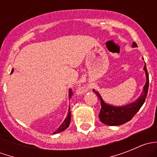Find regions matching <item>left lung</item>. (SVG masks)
I'll use <instances>...</instances> for the list:
<instances>
[{"label": "left lung", "mask_w": 157, "mask_h": 157, "mask_svg": "<svg viewBox=\"0 0 157 157\" xmlns=\"http://www.w3.org/2000/svg\"><path fill=\"white\" fill-rule=\"evenodd\" d=\"M136 46H137V44L134 42L133 47ZM144 69L146 72L147 83L145 84L144 87L142 95L135 102H133V103L129 104V105H125L124 107H115L106 105L102 101V98L99 96V93L96 90H93V92L96 93L98 99H100L101 101L102 108H101L100 112H99V118L102 123L111 126L121 125V124H123L129 121L136 115V113L138 112L139 109L141 108L143 104L144 103L145 99H146L149 88V74L148 72H147L146 64H145Z\"/></svg>", "instance_id": "left-lung-1"}]
</instances>
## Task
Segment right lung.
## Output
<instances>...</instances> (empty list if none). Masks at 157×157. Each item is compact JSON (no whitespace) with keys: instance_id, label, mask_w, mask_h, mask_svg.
I'll return each mask as SVG.
<instances>
[{"instance_id":"right-lung-1","label":"right lung","mask_w":157,"mask_h":157,"mask_svg":"<svg viewBox=\"0 0 157 157\" xmlns=\"http://www.w3.org/2000/svg\"><path fill=\"white\" fill-rule=\"evenodd\" d=\"M13 70L11 72H13ZM73 93H72V90H70L69 92V96L70 98L71 97V96H72ZM70 109H71V108H69V110H68V114H67V117H66L65 120H64V121H63L62 124H61V126H60L59 128H58V129L56 130V131H55V132L53 133V134H57V133H60L61 132V131H64V130L66 129V128H67L69 127V124H70V122H71V111H70Z\"/></svg>"}]
</instances>
